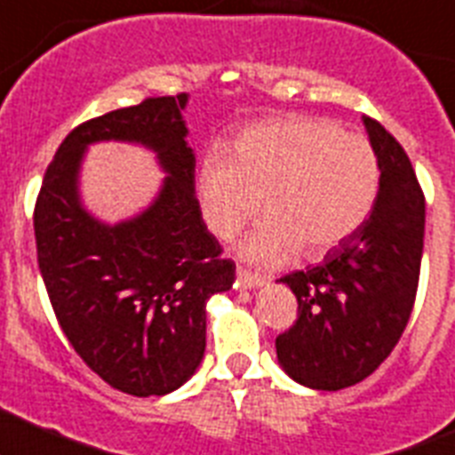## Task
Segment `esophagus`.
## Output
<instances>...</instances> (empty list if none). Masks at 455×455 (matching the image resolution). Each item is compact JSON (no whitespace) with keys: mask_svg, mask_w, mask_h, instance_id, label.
<instances>
[{"mask_svg":"<svg viewBox=\"0 0 455 455\" xmlns=\"http://www.w3.org/2000/svg\"><path fill=\"white\" fill-rule=\"evenodd\" d=\"M264 282L267 280H264L262 275H253V273L246 271V268H237V286H240V289H258Z\"/></svg>","mask_w":455,"mask_h":455,"instance_id":"obj_1","label":"esophagus"}]
</instances>
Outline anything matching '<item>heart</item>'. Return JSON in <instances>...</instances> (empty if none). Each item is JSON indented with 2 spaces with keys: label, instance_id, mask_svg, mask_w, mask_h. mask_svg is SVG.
Masks as SVG:
<instances>
[{
  "label": "heart",
  "instance_id": "heart-1",
  "mask_svg": "<svg viewBox=\"0 0 455 455\" xmlns=\"http://www.w3.org/2000/svg\"><path fill=\"white\" fill-rule=\"evenodd\" d=\"M380 166L371 144L333 122L275 117L246 126L228 151L213 148L197 169V202L222 240L262 211L267 218L240 244L242 258L277 264L299 249L320 258L371 213Z\"/></svg>",
  "mask_w": 455,
  "mask_h": 455
}]
</instances>
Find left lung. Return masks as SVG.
<instances>
[{"label": "left lung", "mask_w": 455, "mask_h": 455, "mask_svg": "<svg viewBox=\"0 0 455 455\" xmlns=\"http://www.w3.org/2000/svg\"><path fill=\"white\" fill-rule=\"evenodd\" d=\"M380 187L369 218L317 267L280 277L298 320L275 338L277 363L308 389L338 391L371 376L398 345L416 302L425 196L404 148L363 117Z\"/></svg>", "instance_id": "left-lung-1"}]
</instances>
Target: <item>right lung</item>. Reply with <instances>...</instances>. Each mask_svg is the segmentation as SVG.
<instances>
[{
  "mask_svg": "<svg viewBox=\"0 0 455 455\" xmlns=\"http://www.w3.org/2000/svg\"><path fill=\"white\" fill-rule=\"evenodd\" d=\"M188 95L148 97L70 131L35 204L37 262L61 331L113 389L148 398L180 389L206 349V299L235 282L196 197ZM97 141L138 143L167 173L154 202L122 223L95 219L78 175Z\"/></svg>",
  "mask_w": 455,
  "mask_h": 455,
  "instance_id": "right-lung-1",
  "label": "right lung"
}]
</instances>
